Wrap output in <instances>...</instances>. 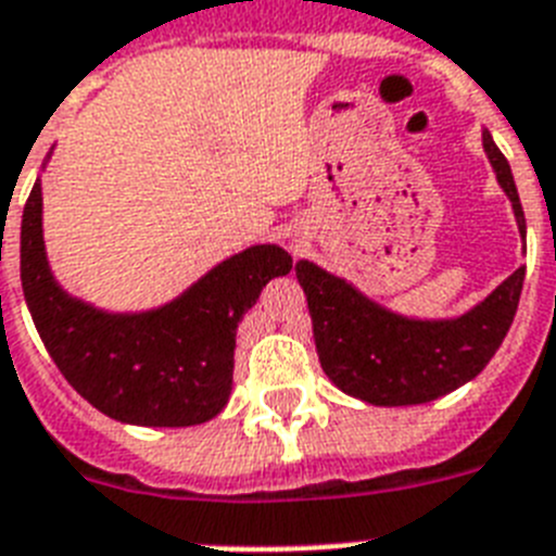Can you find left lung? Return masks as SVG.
<instances>
[{
	"instance_id": "1",
	"label": "left lung",
	"mask_w": 556,
	"mask_h": 556,
	"mask_svg": "<svg viewBox=\"0 0 556 556\" xmlns=\"http://www.w3.org/2000/svg\"><path fill=\"white\" fill-rule=\"evenodd\" d=\"M483 151L526 239L515 177L486 129ZM295 275L309 303L317 357L326 377L354 400L400 407L439 400L486 368L515 320L526 267L515 269L472 309L447 320L396 315L312 261H298Z\"/></svg>"
}]
</instances>
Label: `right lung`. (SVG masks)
<instances>
[{
    "mask_svg": "<svg viewBox=\"0 0 556 556\" xmlns=\"http://www.w3.org/2000/svg\"><path fill=\"white\" fill-rule=\"evenodd\" d=\"M292 269L278 244L230 255L165 306L103 312L59 287L45 253L41 179L22 213V289L52 363L109 419L191 427L225 410L236 329L261 289Z\"/></svg>",
    "mask_w": 556,
    "mask_h": 556,
    "instance_id": "right-lung-1",
    "label": "right lung"
}]
</instances>
